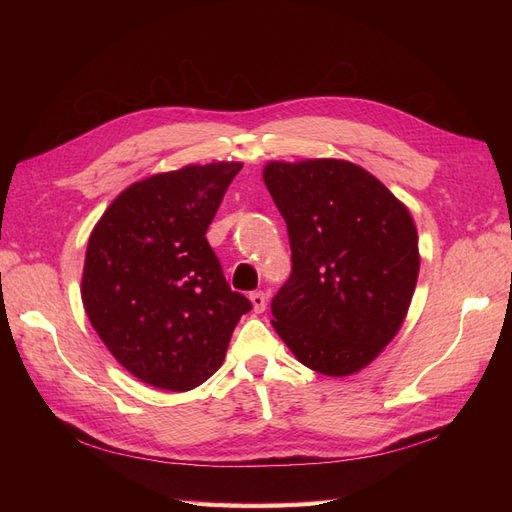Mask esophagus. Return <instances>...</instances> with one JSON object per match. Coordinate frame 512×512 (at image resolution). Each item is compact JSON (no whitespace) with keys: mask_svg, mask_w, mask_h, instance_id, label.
<instances>
[{"mask_svg":"<svg viewBox=\"0 0 512 512\" xmlns=\"http://www.w3.org/2000/svg\"><path fill=\"white\" fill-rule=\"evenodd\" d=\"M250 301H252V307L256 314H262L267 309V294L265 292H252Z\"/></svg>","mask_w":512,"mask_h":512,"instance_id":"esophagus-1","label":"esophagus"}]
</instances>
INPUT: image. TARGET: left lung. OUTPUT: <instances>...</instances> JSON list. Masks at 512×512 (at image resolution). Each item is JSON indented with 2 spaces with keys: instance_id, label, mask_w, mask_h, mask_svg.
<instances>
[{
  "instance_id": "obj_1",
  "label": "left lung",
  "mask_w": 512,
  "mask_h": 512,
  "mask_svg": "<svg viewBox=\"0 0 512 512\" xmlns=\"http://www.w3.org/2000/svg\"><path fill=\"white\" fill-rule=\"evenodd\" d=\"M262 179L288 226L292 273L273 329L305 367L344 378L406 320L421 254L408 207L359 164L267 162Z\"/></svg>"
}]
</instances>
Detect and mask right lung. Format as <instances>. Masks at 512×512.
<instances>
[{"label":"right lung","instance_id":"add662e5","mask_svg":"<svg viewBox=\"0 0 512 512\" xmlns=\"http://www.w3.org/2000/svg\"><path fill=\"white\" fill-rule=\"evenodd\" d=\"M241 162L188 164L123 190L87 243L81 297L91 327L130 374L183 393L224 363L252 303L232 292L207 243Z\"/></svg>","mask_w":512,"mask_h":512}]
</instances>
